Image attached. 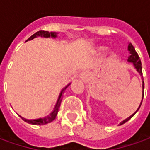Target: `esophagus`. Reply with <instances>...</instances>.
I'll return each instance as SVG.
<instances>
[{
  "mask_svg": "<svg viewBox=\"0 0 150 150\" xmlns=\"http://www.w3.org/2000/svg\"><path fill=\"white\" fill-rule=\"evenodd\" d=\"M80 77H81L82 79L85 80V79L88 77V73L87 71H83L81 74H80Z\"/></svg>",
  "mask_w": 150,
  "mask_h": 150,
  "instance_id": "34e87169",
  "label": "esophagus"
}]
</instances>
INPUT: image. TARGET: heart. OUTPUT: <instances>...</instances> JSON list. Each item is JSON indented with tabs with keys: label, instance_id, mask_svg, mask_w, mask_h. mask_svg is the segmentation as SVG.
Masks as SVG:
<instances>
[{
	"label": "heart",
	"instance_id": "1",
	"mask_svg": "<svg viewBox=\"0 0 150 150\" xmlns=\"http://www.w3.org/2000/svg\"><path fill=\"white\" fill-rule=\"evenodd\" d=\"M104 50V47H103V46H100V47H98V48H97L98 51H103ZM112 54L111 53L110 55H112Z\"/></svg>",
	"mask_w": 150,
	"mask_h": 150
}]
</instances>
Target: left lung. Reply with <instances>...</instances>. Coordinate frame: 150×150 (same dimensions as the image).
<instances>
[{
  "label": "left lung",
  "instance_id": "obj_1",
  "mask_svg": "<svg viewBox=\"0 0 150 150\" xmlns=\"http://www.w3.org/2000/svg\"><path fill=\"white\" fill-rule=\"evenodd\" d=\"M128 50H129V52H130V56H129V59H128V61H129V62H132V63H133V65H134V67H135V68L137 69V71L141 74V75H142V62H141V59H140V57H139L138 54H137V51L135 50V48L133 47V46L132 45V43H129ZM144 88H145V84H144V81H143V96H142V100H143V97H144ZM142 102H141V105H142ZM141 105L139 106V108H137V110L136 111V112L139 110V108H140V107H141ZM136 112L133 113L132 115H131V116H129V118H127V119H125V120H123L122 122H120V125H123V124H125V123L127 122L128 120H129L132 118V116L135 115Z\"/></svg>",
  "mask_w": 150,
  "mask_h": 150
}]
</instances>
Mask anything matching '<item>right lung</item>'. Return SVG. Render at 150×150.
Masks as SVG:
<instances>
[{"mask_svg":"<svg viewBox=\"0 0 150 150\" xmlns=\"http://www.w3.org/2000/svg\"><path fill=\"white\" fill-rule=\"evenodd\" d=\"M37 36H41V37H45V38H49V37H52V38H55L56 37V34L54 33V32H48V31H44V30H40L36 32L35 34H34L31 37H30L28 38V40H31L36 38ZM68 84L66 88H64L62 89V91H61L60 93V96H59V100L57 101V104L55 105V108H54V110L50 114L49 116H47L45 118H40V119L37 120H26L25 118H22L23 120H25V122L29 123V124H31V125H46V124H48V123H50L51 121H53L56 118V116L58 114V112H59V108L60 107V104H61V101H62V96L63 94V92L66 90V88L68 87Z\"/></svg>","mask_w":150,"mask_h":150,"instance_id":"1","label":"right lung"}]
</instances>
